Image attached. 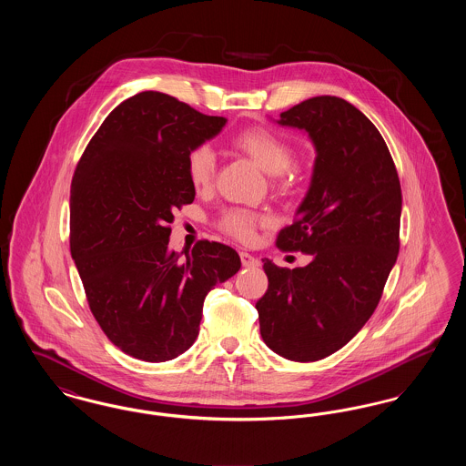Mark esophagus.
Wrapping results in <instances>:
<instances>
[{"label":"esophagus","instance_id":"esophagus-1","mask_svg":"<svg viewBox=\"0 0 466 466\" xmlns=\"http://www.w3.org/2000/svg\"><path fill=\"white\" fill-rule=\"evenodd\" d=\"M239 255H241V262H243L244 267L260 266V260H258L257 257H253V255H249V253H246V251H241Z\"/></svg>","mask_w":466,"mask_h":466}]
</instances>
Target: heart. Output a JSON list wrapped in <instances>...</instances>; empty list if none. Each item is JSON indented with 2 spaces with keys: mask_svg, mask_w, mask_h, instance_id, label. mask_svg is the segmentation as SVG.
<instances>
[{
  "mask_svg": "<svg viewBox=\"0 0 466 466\" xmlns=\"http://www.w3.org/2000/svg\"><path fill=\"white\" fill-rule=\"evenodd\" d=\"M232 148L249 157L255 164H258L266 173L272 175V185L276 188H289L293 177V160L295 152L279 134L267 127H248L236 134L230 139ZM185 171L190 185L198 190L208 188L213 185L217 177V156L208 145L194 147L185 158ZM268 222L266 215L244 209V208H228L218 217V228L241 241L253 238V232L258 225Z\"/></svg>",
  "mask_w": 466,
  "mask_h": 466,
  "instance_id": "obj_1",
  "label": "heart"
}]
</instances>
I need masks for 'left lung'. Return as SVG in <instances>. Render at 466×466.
<instances>
[{"label":"left lung","instance_id":"8db88e82","mask_svg":"<svg viewBox=\"0 0 466 466\" xmlns=\"http://www.w3.org/2000/svg\"><path fill=\"white\" fill-rule=\"evenodd\" d=\"M316 147L309 192L276 239L306 267L264 258L268 287L257 302L267 346L291 361H316L346 346L374 314L400 249L401 188L376 126L351 103L318 96L281 113Z\"/></svg>","mask_w":466,"mask_h":466}]
</instances>
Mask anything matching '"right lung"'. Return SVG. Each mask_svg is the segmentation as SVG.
<instances>
[{
    "label": "right lung",
    "instance_id": "right-lung-1",
    "mask_svg": "<svg viewBox=\"0 0 466 466\" xmlns=\"http://www.w3.org/2000/svg\"><path fill=\"white\" fill-rule=\"evenodd\" d=\"M225 122L139 92L111 111L78 160L69 249L96 321L126 355L158 363L185 353L208 291L241 268L227 244L202 239L183 258L169 249L173 213L196 198L187 154Z\"/></svg>",
    "mask_w": 466,
    "mask_h": 466
}]
</instances>
